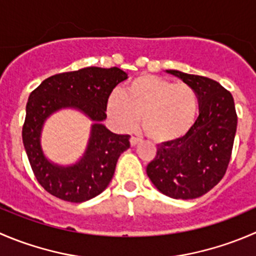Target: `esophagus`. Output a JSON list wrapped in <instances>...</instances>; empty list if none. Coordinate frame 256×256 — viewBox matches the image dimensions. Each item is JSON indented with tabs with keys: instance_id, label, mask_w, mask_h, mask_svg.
<instances>
[{
	"instance_id": "obj_1",
	"label": "esophagus",
	"mask_w": 256,
	"mask_h": 256,
	"mask_svg": "<svg viewBox=\"0 0 256 256\" xmlns=\"http://www.w3.org/2000/svg\"><path fill=\"white\" fill-rule=\"evenodd\" d=\"M138 142H140V138H138V136H131V138H130L131 146H136Z\"/></svg>"
}]
</instances>
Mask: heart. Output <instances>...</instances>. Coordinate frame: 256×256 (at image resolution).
<instances>
[{
    "label": "heart",
    "mask_w": 256,
    "mask_h": 256,
    "mask_svg": "<svg viewBox=\"0 0 256 256\" xmlns=\"http://www.w3.org/2000/svg\"><path fill=\"white\" fill-rule=\"evenodd\" d=\"M199 98L194 88L185 82H172L154 75L134 78L122 94L108 96V112L124 130L141 125L148 138L168 142L184 138L196 120Z\"/></svg>",
    "instance_id": "1"
}]
</instances>
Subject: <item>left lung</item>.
I'll list each match as a JSON object with an SVG mask.
<instances>
[{
    "label": "left lung",
    "mask_w": 256,
    "mask_h": 256,
    "mask_svg": "<svg viewBox=\"0 0 256 256\" xmlns=\"http://www.w3.org/2000/svg\"><path fill=\"white\" fill-rule=\"evenodd\" d=\"M166 72L196 91L199 116L184 138L158 145L146 172L166 196L196 199L218 185L226 172L238 125L234 98L209 78L178 70Z\"/></svg>",
    "instance_id": "8db88e82"
}]
</instances>
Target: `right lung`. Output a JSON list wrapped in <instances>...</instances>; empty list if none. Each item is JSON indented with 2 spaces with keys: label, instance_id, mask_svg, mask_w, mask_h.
<instances>
[{
  "label": "right lung",
  "instance_id": "obj_1",
  "mask_svg": "<svg viewBox=\"0 0 256 256\" xmlns=\"http://www.w3.org/2000/svg\"><path fill=\"white\" fill-rule=\"evenodd\" d=\"M126 78L128 74L118 68H85L51 76L30 94L22 141L32 171L47 192L68 202H82L108 188L118 156L130 148V135L111 132L101 121L106 118L108 96ZM65 107L78 108L96 121L84 156L66 168L47 160L39 142L44 120Z\"/></svg>",
  "mask_w": 256,
  "mask_h": 256
}]
</instances>
